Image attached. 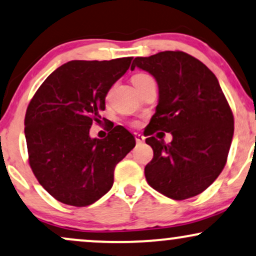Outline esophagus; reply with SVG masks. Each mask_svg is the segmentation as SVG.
Wrapping results in <instances>:
<instances>
[{
    "label": "esophagus",
    "mask_w": 256,
    "mask_h": 256,
    "mask_svg": "<svg viewBox=\"0 0 256 256\" xmlns=\"http://www.w3.org/2000/svg\"><path fill=\"white\" fill-rule=\"evenodd\" d=\"M144 140H146V138H144V136H142V134H136V142H137V144L144 143Z\"/></svg>",
    "instance_id": "obj_1"
}]
</instances>
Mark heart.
Returning <instances> with one entry per match:
<instances>
[{"label":"heart","mask_w":256,"mask_h":256,"mask_svg":"<svg viewBox=\"0 0 256 256\" xmlns=\"http://www.w3.org/2000/svg\"><path fill=\"white\" fill-rule=\"evenodd\" d=\"M149 78H152V76L146 75V74H138V75L134 76L132 82H134V84H137V83H140V82L146 81V80H149Z\"/></svg>","instance_id":"obj_1"}]
</instances>
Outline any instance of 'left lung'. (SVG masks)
Segmentation results:
<instances>
[{
    "label": "left lung",
    "instance_id": "left-lung-1",
    "mask_svg": "<svg viewBox=\"0 0 256 256\" xmlns=\"http://www.w3.org/2000/svg\"><path fill=\"white\" fill-rule=\"evenodd\" d=\"M155 78L158 104L146 140L154 158L146 166L148 184L174 200L200 194L222 173L234 136V116L214 74L182 51L134 58ZM170 132L169 144L152 134Z\"/></svg>",
    "mask_w": 256,
    "mask_h": 256
}]
</instances>
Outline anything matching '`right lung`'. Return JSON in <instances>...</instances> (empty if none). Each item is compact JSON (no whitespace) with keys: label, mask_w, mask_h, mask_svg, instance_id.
Listing matches in <instances>:
<instances>
[{"label":"right lung","mask_w":256,"mask_h":256,"mask_svg":"<svg viewBox=\"0 0 256 256\" xmlns=\"http://www.w3.org/2000/svg\"><path fill=\"white\" fill-rule=\"evenodd\" d=\"M132 57L72 60L42 83L24 116L28 161L36 180L63 204L88 206L112 188L114 168L136 146L125 128L90 138L104 98L128 72Z\"/></svg>","instance_id":"right-lung-1"}]
</instances>
